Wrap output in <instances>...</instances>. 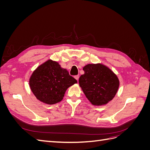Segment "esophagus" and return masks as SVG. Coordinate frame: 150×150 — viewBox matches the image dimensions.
Masks as SVG:
<instances>
[{
  "instance_id": "obj_1",
  "label": "esophagus",
  "mask_w": 150,
  "mask_h": 150,
  "mask_svg": "<svg viewBox=\"0 0 150 150\" xmlns=\"http://www.w3.org/2000/svg\"><path fill=\"white\" fill-rule=\"evenodd\" d=\"M79 78V76H78V75H76V76H74V78H75L77 81H78V82Z\"/></svg>"
}]
</instances>
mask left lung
Wrapping results in <instances>:
<instances>
[{"label": "left lung", "mask_w": 150, "mask_h": 150, "mask_svg": "<svg viewBox=\"0 0 150 150\" xmlns=\"http://www.w3.org/2000/svg\"><path fill=\"white\" fill-rule=\"evenodd\" d=\"M84 74L79 79L80 87L88 100L95 106L111 101L120 86L117 76L102 64H89L83 67Z\"/></svg>", "instance_id": "1"}]
</instances>
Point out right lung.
<instances>
[{"label": "right lung", "instance_id": "1", "mask_svg": "<svg viewBox=\"0 0 150 150\" xmlns=\"http://www.w3.org/2000/svg\"><path fill=\"white\" fill-rule=\"evenodd\" d=\"M75 83L77 80L66 69L50 59L40 65L29 79L30 89L36 98L47 104L62 101L67 89Z\"/></svg>", "mask_w": 150, "mask_h": 150}]
</instances>
